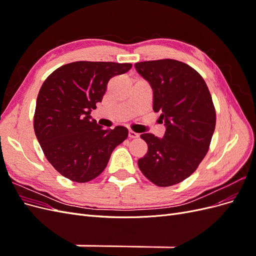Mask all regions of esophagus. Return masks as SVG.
Listing matches in <instances>:
<instances>
[{
    "label": "esophagus",
    "instance_id": "esophagus-1",
    "mask_svg": "<svg viewBox=\"0 0 256 256\" xmlns=\"http://www.w3.org/2000/svg\"><path fill=\"white\" fill-rule=\"evenodd\" d=\"M138 134H136V132H134V131H132V130H129L128 131V136L130 138H138Z\"/></svg>",
    "mask_w": 256,
    "mask_h": 256
}]
</instances>
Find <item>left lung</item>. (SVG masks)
Wrapping results in <instances>:
<instances>
[{"label": "left lung", "mask_w": 256, "mask_h": 256, "mask_svg": "<svg viewBox=\"0 0 256 256\" xmlns=\"http://www.w3.org/2000/svg\"><path fill=\"white\" fill-rule=\"evenodd\" d=\"M154 92V112H160L166 134H143L148 150L138 164L145 177L159 187L184 180L208 152L216 127L210 92L200 74L176 60L134 64Z\"/></svg>", "instance_id": "obj_1"}]
</instances>
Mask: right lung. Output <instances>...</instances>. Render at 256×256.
I'll return each mask as SVG.
<instances>
[{"label":"right lung","mask_w":256,"mask_h":256,"mask_svg":"<svg viewBox=\"0 0 256 256\" xmlns=\"http://www.w3.org/2000/svg\"><path fill=\"white\" fill-rule=\"evenodd\" d=\"M128 63L74 62L54 70L42 85L36 102L34 130L46 158L76 182H86L106 168L128 129H102L90 112L102 102L109 80L127 72Z\"/></svg>","instance_id":"right-lung-1"}]
</instances>
